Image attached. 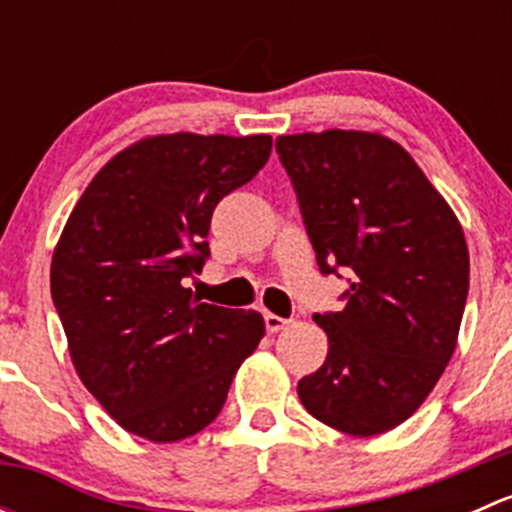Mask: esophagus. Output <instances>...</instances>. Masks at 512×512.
I'll list each match as a JSON object with an SVG mask.
<instances>
[{
  "label": "esophagus",
  "instance_id": "1",
  "mask_svg": "<svg viewBox=\"0 0 512 512\" xmlns=\"http://www.w3.org/2000/svg\"><path fill=\"white\" fill-rule=\"evenodd\" d=\"M287 324H289V319L277 317V314H272V312H265V327L270 334H277L280 329H285Z\"/></svg>",
  "mask_w": 512,
  "mask_h": 512
}]
</instances>
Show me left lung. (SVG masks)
Wrapping results in <instances>:
<instances>
[{
	"mask_svg": "<svg viewBox=\"0 0 512 512\" xmlns=\"http://www.w3.org/2000/svg\"><path fill=\"white\" fill-rule=\"evenodd\" d=\"M277 153L319 270L352 280L342 312L314 314L329 352L299 379V401L337 431L379 436L416 414L456 352L466 235L409 151L381 133H294Z\"/></svg>",
	"mask_w": 512,
	"mask_h": 512,
	"instance_id": "1",
	"label": "left lung"
}]
</instances>
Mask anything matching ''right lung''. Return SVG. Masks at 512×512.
Segmentation results:
<instances>
[{"instance_id": "right-lung-1", "label": "right lung", "mask_w": 512, "mask_h": 512, "mask_svg": "<svg viewBox=\"0 0 512 512\" xmlns=\"http://www.w3.org/2000/svg\"><path fill=\"white\" fill-rule=\"evenodd\" d=\"M272 138L160 133L94 175L51 257V299L74 369L123 431L173 443L223 411L265 337L255 309L198 302L213 210L255 178Z\"/></svg>"}]
</instances>
